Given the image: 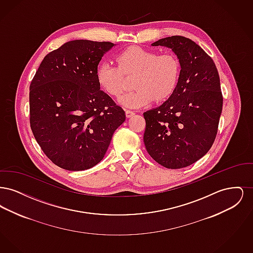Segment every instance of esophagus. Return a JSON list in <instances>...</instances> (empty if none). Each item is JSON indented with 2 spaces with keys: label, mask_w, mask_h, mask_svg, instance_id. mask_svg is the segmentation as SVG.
<instances>
[{
  "label": "esophagus",
  "mask_w": 253,
  "mask_h": 253,
  "mask_svg": "<svg viewBox=\"0 0 253 253\" xmlns=\"http://www.w3.org/2000/svg\"><path fill=\"white\" fill-rule=\"evenodd\" d=\"M125 115H126V117L129 119V118H132V116L134 115V112L131 111V110H126V111H125Z\"/></svg>",
  "instance_id": "obj_1"
}]
</instances>
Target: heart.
<instances>
[{
	"instance_id": "heart-1",
	"label": "heart",
	"mask_w": 253,
	"mask_h": 253,
	"mask_svg": "<svg viewBox=\"0 0 253 253\" xmlns=\"http://www.w3.org/2000/svg\"><path fill=\"white\" fill-rule=\"evenodd\" d=\"M118 66L109 61L101 62L96 68V82L107 95L121 96L125 76H133L134 91L119 98V103L126 108H141L170 96L179 79L180 66L171 54H158L157 51L139 46L124 49L118 54Z\"/></svg>"
}]
</instances>
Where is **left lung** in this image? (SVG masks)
Wrapping results in <instances>:
<instances>
[{
	"mask_svg": "<svg viewBox=\"0 0 253 253\" xmlns=\"http://www.w3.org/2000/svg\"><path fill=\"white\" fill-rule=\"evenodd\" d=\"M152 45L171 49L181 69L173 93L143 114L145 147L163 167L185 168L214 142L223 106L219 75L212 59L188 38L167 37Z\"/></svg>",
	"mask_w": 253,
	"mask_h": 253,
	"instance_id": "8db88e82",
	"label": "left lung"
}]
</instances>
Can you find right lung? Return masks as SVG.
Segmentation results:
<instances>
[{"label":"right lung","mask_w":253,"mask_h":253,"mask_svg":"<svg viewBox=\"0 0 253 253\" xmlns=\"http://www.w3.org/2000/svg\"><path fill=\"white\" fill-rule=\"evenodd\" d=\"M116 44L75 40L47 54L29 93L30 126L49 159L67 170H84L105 156L125 112L96 82L101 58Z\"/></svg>","instance_id":"obj_1"}]
</instances>
